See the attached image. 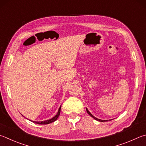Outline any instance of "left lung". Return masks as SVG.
I'll return each instance as SVG.
<instances>
[{
    "mask_svg": "<svg viewBox=\"0 0 146 146\" xmlns=\"http://www.w3.org/2000/svg\"><path fill=\"white\" fill-rule=\"evenodd\" d=\"M87 113H89V114L90 115H91V117H93L94 119H96V120H97V121H101V122H104V121H107V120H101V119H97L96 117H94V116H93V115H92V114H91V113H90L89 112V110H87Z\"/></svg>",
    "mask_w": 146,
    "mask_h": 146,
    "instance_id": "1",
    "label": "left lung"
}]
</instances>
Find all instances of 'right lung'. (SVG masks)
Here are the masks:
<instances>
[{
    "label": "right lung",
    "instance_id": "add662e5",
    "mask_svg": "<svg viewBox=\"0 0 146 146\" xmlns=\"http://www.w3.org/2000/svg\"><path fill=\"white\" fill-rule=\"evenodd\" d=\"M60 108H61V106H60L59 110H58V112H57V114L52 119H48V120H46V121H33V123H36V124H50L51 123H53V122H54L55 121L57 120V119L59 117V115H60Z\"/></svg>",
    "mask_w": 146,
    "mask_h": 146
}]
</instances>
